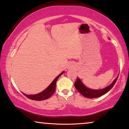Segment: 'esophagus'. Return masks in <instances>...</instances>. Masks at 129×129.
I'll list each match as a JSON object with an SVG mask.
<instances>
[{"label": "esophagus", "mask_w": 129, "mask_h": 129, "mask_svg": "<svg viewBox=\"0 0 129 129\" xmlns=\"http://www.w3.org/2000/svg\"><path fill=\"white\" fill-rule=\"evenodd\" d=\"M69 69H70L71 68H70V67H69Z\"/></svg>", "instance_id": "esophagus-1"}]
</instances>
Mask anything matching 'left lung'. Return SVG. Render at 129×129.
Instances as JSON below:
<instances>
[{
	"instance_id": "1",
	"label": "left lung",
	"mask_w": 129,
	"mask_h": 129,
	"mask_svg": "<svg viewBox=\"0 0 129 129\" xmlns=\"http://www.w3.org/2000/svg\"><path fill=\"white\" fill-rule=\"evenodd\" d=\"M118 76L115 78L113 83L110 84L109 86L105 88L102 89H99V90H95V89H91L85 87L82 82L80 81L79 78H77V80L74 83V86L77 89V91L81 94L82 95L88 98H98L101 96L107 93L115 85Z\"/></svg>"
}]
</instances>
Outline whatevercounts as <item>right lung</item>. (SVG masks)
<instances>
[{
  "instance_id": "right-lung-1",
  "label": "right lung",
  "mask_w": 129,
  "mask_h": 129,
  "mask_svg": "<svg viewBox=\"0 0 129 129\" xmlns=\"http://www.w3.org/2000/svg\"><path fill=\"white\" fill-rule=\"evenodd\" d=\"M63 73H64V72L61 73L59 74L57 77H56L55 79H54L53 81L52 82L51 84L46 88L44 91H43L42 92L35 95H27V94H24V93L23 94L25 96H27L28 98L30 99V100H35V101H42V100H46V99L49 98V97L53 94L54 92H55V88H56V83L57 80L58 79V78L60 77Z\"/></svg>"
}]
</instances>
